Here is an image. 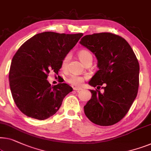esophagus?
I'll use <instances>...</instances> for the list:
<instances>
[{
	"instance_id": "1",
	"label": "esophagus",
	"mask_w": 151,
	"mask_h": 151,
	"mask_svg": "<svg viewBox=\"0 0 151 151\" xmlns=\"http://www.w3.org/2000/svg\"><path fill=\"white\" fill-rule=\"evenodd\" d=\"M73 90L74 91H81L82 90V88H79V87H74L73 88Z\"/></svg>"
}]
</instances>
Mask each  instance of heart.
I'll list each match as a JSON object with an SVG mask.
<instances>
[{
    "mask_svg": "<svg viewBox=\"0 0 151 151\" xmlns=\"http://www.w3.org/2000/svg\"><path fill=\"white\" fill-rule=\"evenodd\" d=\"M78 56L81 62L84 65H86L88 63H92V60H93V56H92L91 53L86 50H80L78 52ZM69 58H70V56H69V54H67L63 58L62 61V67L63 68L67 66V63H68L69 60ZM84 79L85 78L82 77V76L72 74V75H70L67 78V82L72 85H74V86H80L84 82Z\"/></svg>",
    "mask_w": 151,
    "mask_h": 151,
    "instance_id": "obj_1",
    "label": "heart"
}]
</instances>
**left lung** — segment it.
I'll return each mask as SVG.
<instances>
[{"mask_svg":"<svg viewBox=\"0 0 151 151\" xmlns=\"http://www.w3.org/2000/svg\"><path fill=\"white\" fill-rule=\"evenodd\" d=\"M80 43L95 54L99 68L88 82L98 90H90L92 97L84 107V113L96 124L112 125L127 114L136 97L138 60L127 41L111 32L85 35ZM104 83L101 93L99 88Z\"/></svg>","mask_w":151,"mask_h":151,"instance_id":"1","label":"left lung"}]
</instances>
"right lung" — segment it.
Returning a JSON list of instances; mask_svg holds the SVG:
<instances>
[{
  "instance_id": "obj_1",
  "label": "right lung",
  "mask_w": 151,
  "mask_h": 151,
  "mask_svg": "<svg viewBox=\"0 0 151 151\" xmlns=\"http://www.w3.org/2000/svg\"><path fill=\"white\" fill-rule=\"evenodd\" d=\"M82 36L43 32L24 43L15 54L9 74V86L14 102L26 116L45 120L59 110L73 88L65 83L52 86L47 78L50 71L58 74L63 58Z\"/></svg>"
}]
</instances>
